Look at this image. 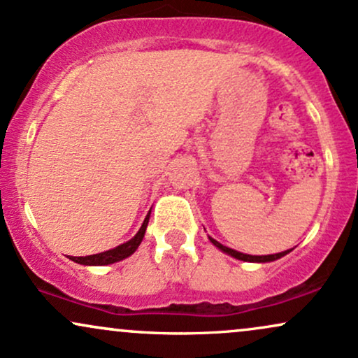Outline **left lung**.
Segmentation results:
<instances>
[{
  "mask_svg": "<svg viewBox=\"0 0 358 358\" xmlns=\"http://www.w3.org/2000/svg\"><path fill=\"white\" fill-rule=\"evenodd\" d=\"M209 239H211V243L214 246L220 248L221 251H224V253H228L233 256V258H238V259H243V262H251V263H266V262H275V259L281 258V256L288 255L289 250L283 251V253H276V255H266V256H251V255H245V253H239V251H234L231 250V248L228 246H222L221 243H217L216 239H213L211 236H209Z\"/></svg>",
  "mask_w": 358,
  "mask_h": 358,
  "instance_id": "8db88e82",
  "label": "left lung"
}]
</instances>
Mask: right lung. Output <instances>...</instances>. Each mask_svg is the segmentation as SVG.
<instances>
[{
    "instance_id": "obj_1",
    "label": "right lung",
    "mask_w": 358,
    "mask_h": 358,
    "mask_svg": "<svg viewBox=\"0 0 358 358\" xmlns=\"http://www.w3.org/2000/svg\"><path fill=\"white\" fill-rule=\"evenodd\" d=\"M149 216L150 213L147 214V217L142 222L141 229H138V233L134 236L130 241L124 243V245L113 248V250H108V251H103V253H99V255H90V256H70L71 262L75 263H80V264H90V266H103V264H112L115 262H120V259L127 258L134 253V251L137 250L138 245L142 243V238H144L145 234V228H147V222H149Z\"/></svg>"
}]
</instances>
